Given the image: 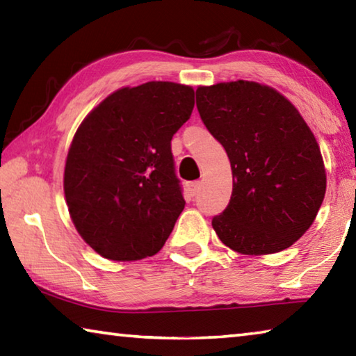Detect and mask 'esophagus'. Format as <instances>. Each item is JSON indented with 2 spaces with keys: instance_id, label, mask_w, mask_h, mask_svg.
Here are the masks:
<instances>
[{
  "instance_id": "1",
  "label": "esophagus",
  "mask_w": 356,
  "mask_h": 356,
  "mask_svg": "<svg viewBox=\"0 0 356 356\" xmlns=\"http://www.w3.org/2000/svg\"><path fill=\"white\" fill-rule=\"evenodd\" d=\"M186 190H188L191 196H196L201 190V182H188L186 184Z\"/></svg>"
}]
</instances>
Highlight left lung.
<instances>
[{"label": "left lung", "instance_id": "obj_1", "mask_svg": "<svg viewBox=\"0 0 356 356\" xmlns=\"http://www.w3.org/2000/svg\"><path fill=\"white\" fill-rule=\"evenodd\" d=\"M196 106L232 170L231 201L212 220L216 236L242 254L289 248L314 222L327 190L308 124L284 95L256 81L200 86Z\"/></svg>", "mask_w": 356, "mask_h": 356}]
</instances>
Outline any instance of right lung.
<instances>
[{"instance_id":"1","label":"right lung","mask_w":356,"mask_h":356,"mask_svg":"<svg viewBox=\"0 0 356 356\" xmlns=\"http://www.w3.org/2000/svg\"><path fill=\"white\" fill-rule=\"evenodd\" d=\"M195 106L191 86L149 81L108 95L72 140L64 195L76 231L111 261L163 248L185 201L171 140Z\"/></svg>"}]
</instances>
